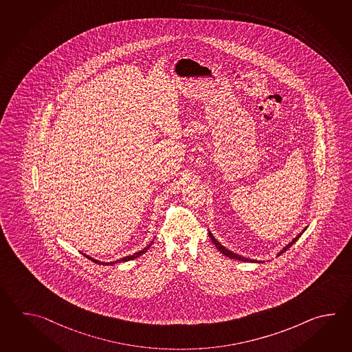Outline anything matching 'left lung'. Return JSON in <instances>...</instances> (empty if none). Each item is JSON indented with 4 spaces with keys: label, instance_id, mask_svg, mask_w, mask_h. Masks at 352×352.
Listing matches in <instances>:
<instances>
[{
    "label": "left lung",
    "instance_id": "obj_1",
    "mask_svg": "<svg viewBox=\"0 0 352 352\" xmlns=\"http://www.w3.org/2000/svg\"><path fill=\"white\" fill-rule=\"evenodd\" d=\"M307 228V227H306ZM306 228L305 230H302L301 233L300 234H297V237L294 238L292 239V242H289V243L287 244V245H285L282 250H280L278 253H277V257L278 256H280L283 252L287 251L288 248L292 245V244L296 243V241L298 239V238L301 237L302 233L306 230ZM209 237H210V239H212V242L214 243L215 247L218 248V251L221 252V253H223L224 256H227V257H230V258L233 259H238V261H243V262H256V263H262V261H256V259H250V258H245V257H243V256H239V254H237V253H234V252L230 251V250H227L224 245H222V244L219 243L217 239H215L214 236L210 233V230H209Z\"/></svg>",
    "mask_w": 352,
    "mask_h": 352
}]
</instances>
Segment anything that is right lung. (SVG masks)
Segmentation results:
<instances>
[{"mask_svg":"<svg viewBox=\"0 0 352 352\" xmlns=\"http://www.w3.org/2000/svg\"><path fill=\"white\" fill-rule=\"evenodd\" d=\"M151 244H153V241H151V243L148 244L146 247H144L142 251L135 252V253H134V254H131V256H126V257H124V258L116 259V261H113V262H100V261H98V259H94L93 257H90V256H87V254H84V256H85L87 258L90 259V261L95 262V263H98V265H116V263H122V262H126V261H131V259L138 258L139 256H142V254H144L145 252L148 251V250L151 248Z\"/></svg>","mask_w":352,"mask_h":352,"instance_id":"add662e5","label":"right lung"}]
</instances>
